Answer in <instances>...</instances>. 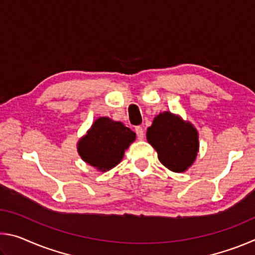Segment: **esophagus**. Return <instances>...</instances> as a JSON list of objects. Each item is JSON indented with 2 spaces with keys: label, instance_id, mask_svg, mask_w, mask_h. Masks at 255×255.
Masks as SVG:
<instances>
[{
  "label": "esophagus",
  "instance_id": "34e87169",
  "mask_svg": "<svg viewBox=\"0 0 255 255\" xmlns=\"http://www.w3.org/2000/svg\"><path fill=\"white\" fill-rule=\"evenodd\" d=\"M135 132L137 133L138 139H139V140L144 139V130H143V128H141L140 126H138V127L135 128Z\"/></svg>",
  "mask_w": 255,
  "mask_h": 255
}]
</instances>
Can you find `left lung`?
I'll return each instance as SVG.
<instances>
[{
    "mask_svg": "<svg viewBox=\"0 0 255 255\" xmlns=\"http://www.w3.org/2000/svg\"><path fill=\"white\" fill-rule=\"evenodd\" d=\"M146 138L157 152L159 162L176 173L187 171L199 152V133L196 127L170 111L159 112L154 118Z\"/></svg>",
    "mask_w": 255,
    "mask_h": 255,
    "instance_id": "obj_1",
    "label": "left lung"
}]
</instances>
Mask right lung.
I'll list each match as a JSON object with an SVG mask.
<instances>
[{
    "mask_svg": "<svg viewBox=\"0 0 255 255\" xmlns=\"http://www.w3.org/2000/svg\"><path fill=\"white\" fill-rule=\"evenodd\" d=\"M136 139V133L123 123L100 117L77 141V152L89 165L107 172L122 162L125 152Z\"/></svg>",
    "mask_w": 255,
    "mask_h": 255,
    "instance_id": "obj_1",
    "label": "right lung"
}]
</instances>
